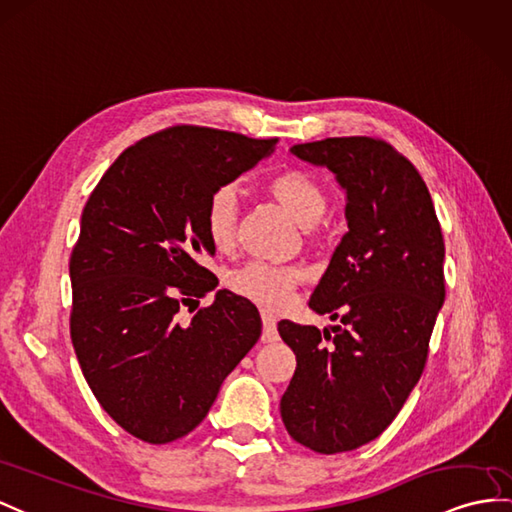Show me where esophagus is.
<instances>
[{"label":"esophagus","instance_id":"obj_1","mask_svg":"<svg viewBox=\"0 0 512 512\" xmlns=\"http://www.w3.org/2000/svg\"><path fill=\"white\" fill-rule=\"evenodd\" d=\"M260 317H263V341L273 343L278 341V328H276V315L271 310H260Z\"/></svg>","mask_w":512,"mask_h":512}]
</instances>
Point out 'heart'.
<instances>
[{
	"label": "heart",
	"mask_w": 512,
	"mask_h": 512,
	"mask_svg": "<svg viewBox=\"0 0 512 512\" xmlns=\"http://www.w3.org/2000/svg\"><path fill=\"white\" fill-rule=\"evenodd\" d=\"M271 199L289 213L302 228H313L328 208V195L323 186L302 169H284L267 182ZM239 223V197L232 186H221L210 195L204 208V232L217 252H230L236 241ZM304 280V269L297 265L247 263L228 276V289L249 302L271 310L284 308L291 302L297 284Z\"/></svg>",
	"instance_id": "obj_1"
}]
</instances>
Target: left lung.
I'll use <instances>...</instances> for the list:
<instances>
[{
    "label": "left lung",
    "instance_id": "1",
    "mask_svg": "<svg viewBox=\"0 0 512 512\" xmlns=\"http://www.w3.org/2000/svg\"><path fill=\"white\" fill-rule=\"evenodd\" d=\"M291 154L334 173L347 232L308 302L343 326L278 323L297 360L280 415L297 443L339 454L389 428L419 382L445 302V243L426 182L389 143L341 136Z\"/></svg>",
    "mask_w": 512,
    "mask_h": 512
}]
</instances>
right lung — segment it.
I'll use <instances>...</instances> for the list:
<instances>
[{"label": "right lung", "mask_w": 512, "mask_h": 512, "mask_svg": "<svg viewBox=\"0 0 512 512\" xmlns=\"http://www.w3.org/2000/svg\"><path fill=\"white\" fill-rule=\"evenodd\" d=\"M278 139L173 126L128 147L84 206L69 260L71 341L97 402L145 443L195 430L223 380L263 332L258 310L226 289L191 323L180 310L217 289L204 208L271 156Z\"/></svg>", "instance_id": "1"}]
</instances>
